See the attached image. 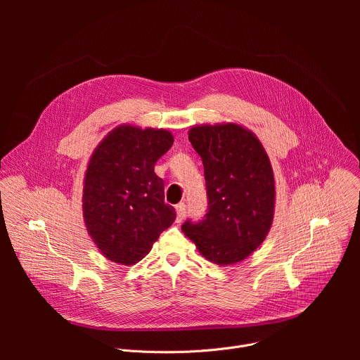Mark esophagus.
I'll list each match as a JSON object with an SVG mask.
<instances>
[{
  "instance_id": "1",
  "label": "esophagus",
  "mask_w": 360,
  "mask_h": 360,
  "mask_svg": "<svg viewBox=\"0 0 360 360\" xmlns=\"http://www.w3.org/2000/svg\"><path fill=\"white\" fill-rule=\"evenodd\" d=\"M186 215V205L184 202L176 205V222H181Z\"/></svg>"
}]
</instances>
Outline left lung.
Segmentation results:
<instances>
[{"mask_svg": "<svg viewBox=\"0 0 360 360\" xmlns=\"http://www.w3.org/2000/svg\"><path fill=\"white\" fill-rule=\"evenodd\" d=\"M203 164L208 208L200 221L186 219L185 235L208 261H243L266 238L275 207L274 171L259 139L235 125H203L189 131Z\"/></svg>", "mask_w": 360, "mask_h": 360, "instance_id": "1", "label": "left lung"}]
</instances>
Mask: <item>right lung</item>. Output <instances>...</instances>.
<instances>
[{"instance_id": "obj_1", "label": "right lung", "mask_w": 360, "mask_h": 360, "mask_svg": "<svg viewBox=\"0 0 360 360\" xmlns=\"http://www.w3.org/2000/svg\"><path fill=\"white\" fill-rule=\"evenodd\" d=\"M174 143L165 129L115 128L92 153L84 181L86 229L112 262L134 265L149 253L176 212L153 168Z\"/></svg>"}]
</instances>
